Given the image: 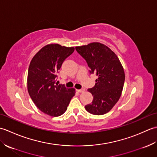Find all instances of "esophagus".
<instances>
[{
	"label": "esophagus",
	"instance_id": "1",
	"mask_svg": "<svg viewBox=\"0 0 157 157\" xmlns=\"http://www.w3.org/2000/svg\"><path fill=\"white\" fill-rule=\"evenodd\" d=\"M77 91H78V92H84L85 91V89L82 88V89H79V90H77Z\"/></svg>",
	"mask_w": 157,
	"mask_h": 157
}]
</instances>
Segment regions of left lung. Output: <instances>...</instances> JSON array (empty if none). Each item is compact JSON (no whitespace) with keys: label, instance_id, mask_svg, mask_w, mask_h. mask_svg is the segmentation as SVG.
<instances>
[{"label":"left lung","instance_id":"1","mask_svg":"<svg viewBox=\"0 0 157 157\" xmlns=\"http://www.w3.org/2000/svg\"><path fill=\"white\" fill-rule=\"evenodd\" d=\"M75 50L86 60L90 73L98 76L95 86L88 90L92 93L93 101L85 109L93 115H104L111 111L121 95L124 70L117 56L105 44L92 42L76 46Z\"/></svg>","mask_w":157,"mask_h":157}]
</instances>
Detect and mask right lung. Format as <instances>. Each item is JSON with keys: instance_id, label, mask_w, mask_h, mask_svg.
Returning <instances> with one entry per match:
<instances>
[{"instance_id": "obj_1", "label": "right lung", "mask_w": 157, "mask_h": 157, "mask_svg": "<svg viewBox=\"0 0 157 157\" xmlns=\"http://www.w3.org/2000/svg\"><path fill=\"white\" fill-rule=\"evenodd\" d=\"M73 47L57 44H48L36 53L28 69V90L29 94L40 111L52 117L64 113L71 98L74 88L56 83L57 73L63 63L74 51Z\"/></svg>"}]
</instances>
